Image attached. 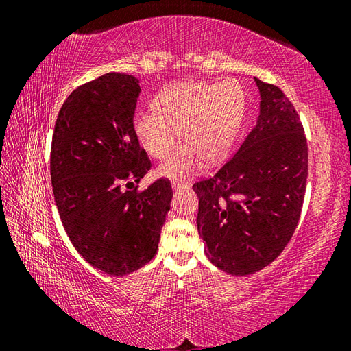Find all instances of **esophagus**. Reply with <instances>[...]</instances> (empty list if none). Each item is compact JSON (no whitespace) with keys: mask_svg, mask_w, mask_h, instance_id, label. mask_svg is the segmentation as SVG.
Masks as SVG:
<instances>
[{"mask_svg":"<svg viewBox=\"0 0 351 351\" xmlns=\"http://www.w3.org/2000/svg\"><path fill=\"white\" fill-rule=\"evenodd\" d=\"M171 189H173L175 192H178V190H186V189H189V184L187 182L173 181V182H171Z\"/></svg>","mask_w":351,"mask_h":351,"instance_id":"obj_1","label":"esophagus"}]
</instances>
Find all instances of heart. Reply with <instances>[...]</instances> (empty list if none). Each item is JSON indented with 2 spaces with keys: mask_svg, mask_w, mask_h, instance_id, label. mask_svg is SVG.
Here are the masks:
<instances>
[{
  "mask_svg": "<svg viewBox=\"0 0 351 351\" xmlns=\"http://www.w3.org/2000/svg\"><path fill=\"white\" fill-rule=\"evenodd\" d=\"M246 97L234 80L221 83L186 82L171 85L154 100L156 112H142L134 128L150 156L164 159L176 145V132L186 145L161 164V176L182 180L203 162L223 158L239 133Z\"/></svg>",
  "mask_w": 351,
  "mask_h": 351,
  "instance_id": "obj_1",
  "label": "heart"
}]
</instances>
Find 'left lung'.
Here are the masks:
<instances>
[{"label": "left lung", "instance_id": "left-lung-1", "mask_svg": "<svg viewBox=\"0 0 351 351\" xmlns=\"http://www.w3.org/2000/svg\"><path fill=\"white\" fill-rule=\"evenodd\" d=\"M254 80L257 123L215 175L193 184L206 257L232 276L254 274L282 254L299 223L308 176V145L295 108L280 88Z\"/></svg>", "mask_w": 351, "mask_h": 351}]
</instances>
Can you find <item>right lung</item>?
<instances>
[{"label": "right lung", "instance_id": "add662e5", "mask_svg": "<svg viewBox=\"0 0 351 351\" xmlns=\"http://www.w3.org/2000/svg\"><path fill=\"white\" fill-rule=\"evenodd\" d=\"M139 93L133 75H100L69 94L52 134L51 181L62 224L77 252L108 276L138 271L156 255L173 197L169 180L133 189L150 170L133 125Z\"/></svg>", "mask_w": 351, "mask_h": 351}]
</instances>
